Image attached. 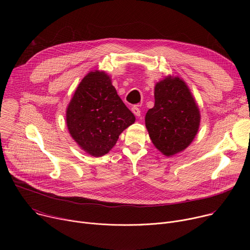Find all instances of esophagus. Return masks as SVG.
Segmentation results:
<instances>
[{"label": "esophagus", "instance_id": "esophagus-1", "mask_svg": "<svg viewBox=\"0 0 250 250\" xmlns=\"http://www.w3.org/2000/svg\"><path fill=\"white\" fill-rule=\"evenodd\" d=\"M131 111H132V113L136 116V117H140V115H141V111H140V109L138 108L137 105H134V106H132L131 108Z\"/></svg>", "mask_w": 250, "mask_h": 250}]
</instances>
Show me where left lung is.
I'll list each match as a JSON object with an SVG mask.
<instances>
[{"label":"left lung","instance_id":"obj_1","mask_svg":"<svg viewBox=\"0 0 250 250\" xmlns=\"http://www.w3.org/2000/svg\"><path fill=\"white\" fill-rule=\"evenodd\" d=\"M154 106L146 126L154 146L165 156L185 150L196 137L201 122L199 106L186 82L168 75L154 87Z\"/></svg>","mask_w":250,"mask_h":250}]
</instances>
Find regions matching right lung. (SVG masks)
Segmentation results:
<instances>
[{"instance_id":"obj_1","label":"right lung","mask_w":250,"mask_h":250,"mask_svg":"<svg viewBox=\"0 0 250 250\" xmlns=\"http://www.w3.org/2000/svg\"><path fill=\"white\" fill-rule=\"evenodd\" d=\"M135 122L104 71L81 80L66 109L67 128L82 150L94 157L108 153L120 134Z\"/></svg>"}]
</instances>
